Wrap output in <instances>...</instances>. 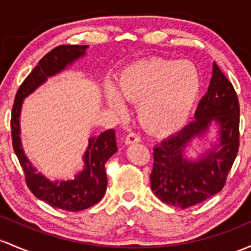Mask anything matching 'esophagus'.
Listing matches in <instances>:
<instances>
[{"mask_svg": "<svg viewBox=\"0 0 251 251\" xmlns=\"http://www.w3.org/2000/svg\"><path fill=\"white\" fill-rule=\"evenodd\" d=\"M140 142V137L138 134L133 133V132H131V133H128L127 136H126L125 138V143L126 144H134V143H139Z\"/></svg>", "mask_w": 251, "mask_h": 251, "instance_id": "1", "label": "esophagus"}]
</instances>
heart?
Returning a JSON list of instances; mask_svg holds the SVG:
<instances>
[{
	"instance_id": "obj_1",
	"label": "heart",
	"mask_w": 251,
	"mask_h": 251,
	"mask_svg": "<svg viewBox=\"0 0 251 251\" xmlns=\"http://www.w3.org/2000/svg\"><path fill=\"white\" fill-rule=\"evenodd\" d=\"M114 87H107L111 108L123 113L125 101L137 103L139 123L158 134L174 132L183 125L200 90V74L191 62L147 59L123 70Z\"/></svg>"
}]
</instances>
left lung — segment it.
Wrapping results in <instances>:
<instances>
[{
	"label": "left lung",
	"mask_w": 251,
	"mask_h": 251,
	"mask_svg": "<svg viewBox=\"0 0 251 251\" xmlns=\"http://www.w3.org/2000/svg\"><path fill=\"white\" fill-rule=\"evenodd\" d=\"M195 119L153 149L151 189L161 201L191 207L219 193L239 148V102L232 83L216 63L207 93L198 104ZM212 122L220 126V144L197 161L183 157L184 148L201 136Z\"/></svg>",
	"instance_id": "8db88e82"
}]
</instances>
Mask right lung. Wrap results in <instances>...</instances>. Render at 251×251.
Here are the masks:
<instances>
[{"label":"right lung","instance_id":"obj_1","mask_svg":"<svg viewBox=\"0 0 251 251\" xmlns=\"http://www.w3.org/2000/svg\"><path fill=\"white\" fill-rule=\"evenodd\" d=\"M87 48L88 45H60L46 53L19 87L10 119L13 149L24 169L29 191L52 207L70 212L92 207L102 199L107 188L104 164L118 150L115 132L107 130L98 137L89 138V144L83 156L84 169L74 180L50 181L40 173H37V169L25 155L20 139V112L25 98L32 94L48 77L54 76L76 59L83 57Z\"/></svg>","mask_w":251,"mask_h":251}]
</instances>
